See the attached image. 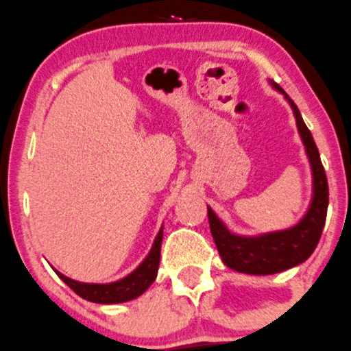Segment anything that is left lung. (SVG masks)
<instances>
[{"label": "left lung", "mask_w": 351, "mask_h": 351, "mask_svg": "<svg viewBox=\"0 0 351 351\" xmlns=\"http://www.w3.org/2000/svg\"><path fill=\"white\" fill-rule=\"evenodd\" d=\"M271 86L281 92L284 99L289 102L294 117H296L298 131H300L309 165H311L313 198L308 212L296 225H293L291 228H284V230L254 235V237L237 235L228 230L227 225L208 206L210 232H212V237L223 264L234 271L252 276L278 274V272L304 263L318 245L328 210L326 173H324L322 158H319L311 131L306 128L300 109L294 104L293 99L278 84L271 82Z\"/></svg>", "instance_id": "left-lung-1"}]
</instances>
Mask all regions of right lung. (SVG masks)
Here are the masks:
<instances>
[{"instance_id": "1", "label": "right lung", "mask_w": 351, "mask_h": 351, "mask_svg": "<svg viewBox=\"0 0 351 351\" xmlns=\"http://www.w3.org/2000/svg\"><path fill=\"white\" fill-rule=\"evenodd\" d=\"M161 242H163V227L158 232L156 239H154L153 247H151L149 254L146 259L143 261L131 274L126 278L119 279V281L108 282V284H94V282H80L75 279H70L53 269L73 293L79 294L84 300L90 302H99V304H117V302H126L136 300L141 296L143 293L154 282L158 276V265H160L161 256Z\"/></svg>"}]
</instances>
